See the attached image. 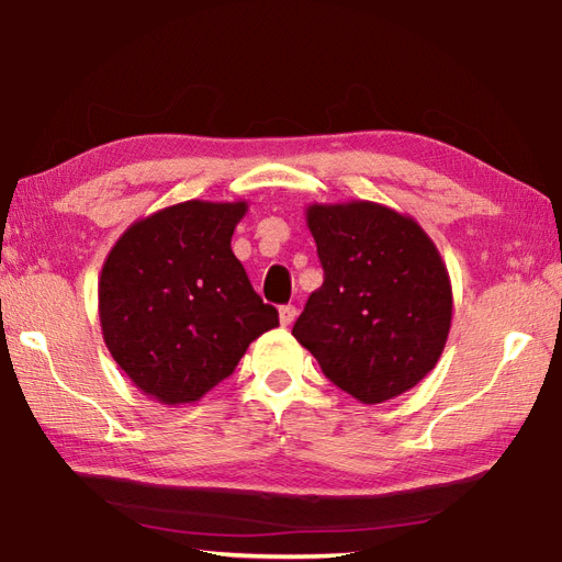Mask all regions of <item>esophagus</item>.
<instances>
[{"instance_id":"34e87169","label":"esophagus","mask_w":562,"mask_h":562,"mask_svg":"<svg viewBox=\"0 0 562 562\" xmlns=\"http://www.w3.org/2000/svg\"><path fill=\"white\" fill-rule=\"evenodd\" d=\"M294 318H296V308L292 304L280 306V324L282 326H292Z\"/></svg>"}]
</instances>
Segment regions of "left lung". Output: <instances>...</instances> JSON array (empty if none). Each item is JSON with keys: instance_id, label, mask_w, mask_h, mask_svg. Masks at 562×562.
<instances>
[{"instance_id": "1", "label": "left lung", "mask_w": 562, "mask_h": 562, "mask_svg": "<svg viewBox=\"0 0 562 562\" xmlns=\"http://www.w3.org/2000/svg\"><path fill=\"white\" fill-rule=\"evenodd\" d=\"M324 284L292 336L362 403L401 396L432 372L451 326V282L415 220L376 202L308 205Z\"/></svg>"}]
</instances>
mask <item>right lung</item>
<instances>
[{"label":"right lung","instance_id":"1","mask_svg":"<svg viewBox=\"0 0 562 562\" xmlns=\"http://www.w3.org/2000/svg\"><path fill=\"white\" fill-rule=\"evenodd\" d=\"M246 202L188 200L135 222L99 280L103 340L149 398L195 403L280 326L232 250Z\"/></svg>","mask_w":562,"mask_h":562}]
</instances>
